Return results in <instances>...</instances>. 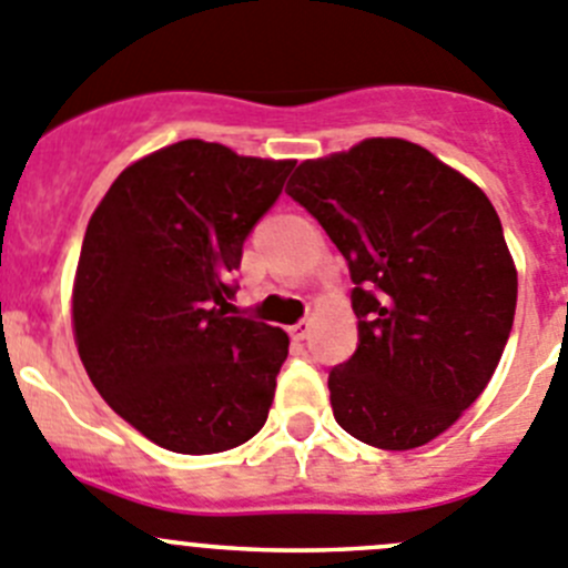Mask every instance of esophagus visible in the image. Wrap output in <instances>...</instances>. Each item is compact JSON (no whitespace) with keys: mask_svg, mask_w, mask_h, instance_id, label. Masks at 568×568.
Wrapping results in <instances>:
<instances>
[{"mask_svg":"<svg viewBox=\"0 0 568 568\" xmlns=\"http://www.w3.org/2000/svg\"><path fill=\"white\" fill-rule=\"evenodd\" d=\"M311 327H314V322H311V320H302V322H296V325H291L288 333H291V338H296V342H302V338H308V336H311Z\"/></svg>","mask_w":568,"mask_h":568,"instance_id":"1","label":"esophagus"}]
</instances>
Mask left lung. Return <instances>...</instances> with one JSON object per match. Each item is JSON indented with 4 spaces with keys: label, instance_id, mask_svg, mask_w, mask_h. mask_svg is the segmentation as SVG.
I'll return each mask as SVG.
<instances>
[{
    "label": "left lung",
    "instance_id": "1",
    "mask_svg": "<svg viewBox=\"0 0 568 568\" xmlns=\"http://www.w3.org/2000/svg\"><path fill=\"white\" fill-rule=\"evenodd\" d=\"M285 193L356 283L358 349L327 378L333 417L384 452L432 443L485 392L516 316L518 272L490 199L397 136L305 159Z\"/></svg>",
    "mask_w": 568,
    "mask_h": 568
}]
</instances>
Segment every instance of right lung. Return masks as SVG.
<instances>
[{
	"label": "right lung",
	"mask_w": 568,
	"mask_h": 568,
	"mask_svg": "<svg viewBox=\"0 0 568 568\" xmlns=\"http://www.w3.org/2000/svg\"><path fill=\"white\" fill-rule=\"evenodd\" d=\"M294 159L182 140L125 168L83 235L78 356L105 404L176 454H221L263 428L288 333L230 316L243 241Z\"/></svg>",
	"instance_id": "obj_1"
}]
</instances>
